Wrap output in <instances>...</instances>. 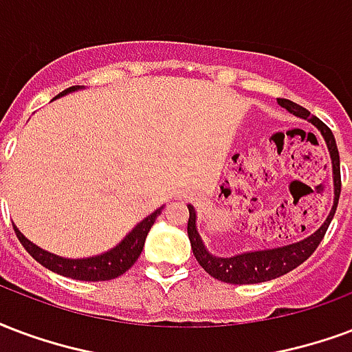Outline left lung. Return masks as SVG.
I'll return each instance as SVG.
<instances>
[{"label":"left lung","instance_id":"left-lung-1","mask_svg":"<svg viewBox=\"0 0 352 352\" xmlns=\"http://www.w3.org/2000/svg\"><path fill=\"white\" fill-rule=\"evenodd\" d=\"M278 102L289 113H293L295 117H300V119H306L308 123L314 124L315 129L321 132L322 140H324L327 147H329L330 160H332L334 203H332V209H330L327 220L321 223V228L314 231L306 239L291 242V244H283V246H274V248L242 252V254H235V256L229 257L214 256V254H210L209 250H207L201 235H199V231H197L196 209H194V205H188V239L190 244H192V252H194L197 263L201 265L203 269L207 270L212 278L220 280V282L235 283V285L261 283L291 272V270L296 269L298 265L306 261L314 254L315 248L321 244L322 236L327 233V229H329L330 222H332V218L336 214V209H338V199H340V192H342V175H340V153H338V145H336L332 130L322 123L321 119L311 116L306 108H302L298 104L285 100V98H280Z\"/></svg>","mask_w":352,"mask_h":352}]
</instances>
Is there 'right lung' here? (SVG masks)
<instances>
[{
  "label": "right lung",
  "instance_id": "obj_1",
  "mask_svg": "<svg viewBox=\"0 0 352 352\" xmlns=\"http://www.w3.org/2000/svg\"><path fill=\"white\" fill-rule=\"evenodd\" d=\"M80 89H83V85H74V87H69L63 93H59L56 98ZM162 209L164 207H160L155 212H151L147 218H143L142 222L138 223L136 228H132V231H129L123 241L116 244L113 248L93 257L69 259V257L56 256L48 250H43L37 244H33L30 239H25L16 226H14V233H16L18 241L22 242L23 248L28 250V254L52 272L67 276L72 280H82V282H104V280H113L117 276L124 274L138 261L143 244H145V239H147V233L153 228L156 216L162 212Z\"/></svg>",
  "mask_w": 352,
  "mask_h": 352
}]
</instances>
